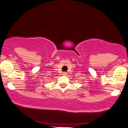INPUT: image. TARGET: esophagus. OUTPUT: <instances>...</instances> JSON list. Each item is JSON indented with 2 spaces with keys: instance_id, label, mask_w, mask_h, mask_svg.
<instances>
[{
  "instance_id": "obj_1",
  "label": "esophagus",
  "mask_w": 128,
  "mask_h": 128,
  "mask_svg": "<svg viewBox=\"0 0 128 128\" xmlns=\"http://www.w3.org/2000/svg\"><path fill=\"white\" fill-rule=\"evenodd\" d=\"M62 74H63L64 75H66V72H64L62 73Z\"/></svg>"
}]
</instances>
